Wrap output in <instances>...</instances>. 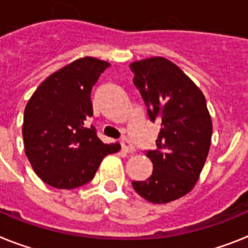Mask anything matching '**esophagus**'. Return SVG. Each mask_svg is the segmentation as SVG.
<instances>
[{
  "instance_id": "esophagus-1",
  "label": "esophagus",
  "mask_w": 248,
  "mask_h": 248,
  "mask_svg": "<svg viewBox=\"0 0 248 248\" xmlns=\"http://www.w3.org/2000/svg\"><path fill=\"white\" fill-rule=\"evenodd\" d=\"M120 144H122V149L125 151V153H134L135 151L134 145H133V144L129 141L128 138H123L122 141H120Z\"/></svg>"
}]
</instances>
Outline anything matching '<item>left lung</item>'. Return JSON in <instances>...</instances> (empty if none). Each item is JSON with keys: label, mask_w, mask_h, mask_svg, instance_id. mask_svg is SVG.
I'll return each mask as SVG.
<instances>
[{"label": "left lung", "mask_w": 248, "mask_h": 248, "mask_svg": "<svg viewBox=\"0 0 248 248\" xmlns=\"http://www.w3.org/2000/svg\"><path fill=\"white\" fill-rule=\"evenodd\" d=\"M129 67L149 118L160 123L156 149L146 153L153 174L145 181H133V187L149 202H170L191 191L209 155L212 120L205 95L163 57L141 59Z\"/></svg>", "instance_id": "8db88e82"}]
</instances>
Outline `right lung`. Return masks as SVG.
<instances>
[{"mask_svg": "<svg viewBox=\"0 0 248 248\" xmlns=\"http://www.w3.org/2000/svg\"><path fill=\"white\" fill-rule=\"evenodd\" d=\"M109 65L93 57L76 59L46 78L26 105V156L52 187L71 190L89 183L104 156L120 150V144H104L94 126H85L93 115L92 88Z\"/></svg>", "mask_w": 248, "mask_h": 248, "instance_id": "right-lung-1", "label": "right lung"}]
</instances>
